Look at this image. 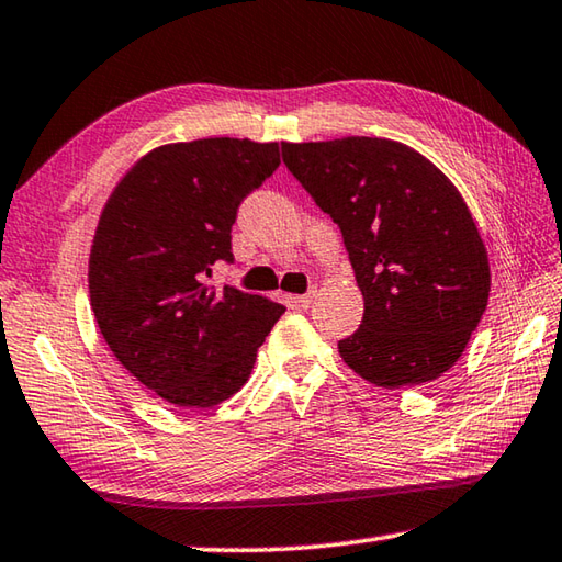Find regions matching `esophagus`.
I'll return each mask as SVG.
<instances>
[{"label":"esophagus","mask_w":562,"mask_h":562,"mask_svg":"<svg viewBox=\"0 0 562 562\" xmlns=\"http://www.w3.org/2000/svg\"><path fill=\"white\" fill-rule=\"evenodd\" d=\"M312 300H315V292H307V294H290V304L292 307H300V310H307Z\"/></svg>","instance_id":"34e87169"}]
</instances>
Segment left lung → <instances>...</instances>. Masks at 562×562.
Wrapping results in <instances>:
<instances>
[{
  "label": "left lung",
  "instance_id": "8db88e82",
  "mask_svg": "<svg viewBox=\"0 0 562 562\" xmlns=\"http://www.w3.org/2000/svg\"><path fill=\"white\" fill-rule=\"evenodd\" d=\"M282 160L339 225L364 297L359 329L339 341L347 367L384 389L449 372L491 292L486 247L451 180L389 138L282 144Z\"/></svg>",
  "mask_w": 562,
  "mask_h": 562
}]
</instances>
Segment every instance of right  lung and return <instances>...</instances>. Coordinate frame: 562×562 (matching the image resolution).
Wrapping results in <instances>:
<instances>
[{"instance_id": "obj_1", "label": "right lung", "mask_w": 562, "mask_h": 562, "mask_svg": "<svg viewBox=\"0 0 562 562\" xmlns=\"http://www.w3.org/2000/svg\"><path fill=\"white\" fill-rule=\"evenodd\" d=\"M278 166V144H168L140 158L103 205L89 258L91 310L113 357L170 404L231 398L282 317L278 302L207 284L217 260L233 262L237 207Z\"/></svg>"}]
</instances>
